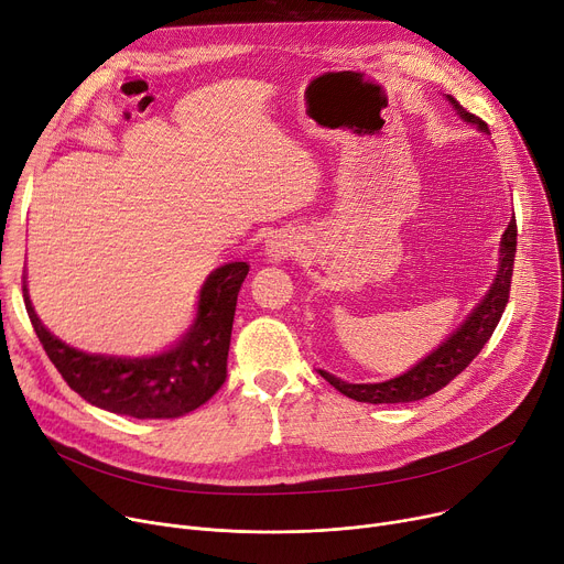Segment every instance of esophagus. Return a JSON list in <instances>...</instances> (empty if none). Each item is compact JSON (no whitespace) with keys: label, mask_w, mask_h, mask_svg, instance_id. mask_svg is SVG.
Here are the masks:
<instances>
[{"label":"esophagus","mask_w":564,"mask_h":564,"mask_svg":"<svg viewBox=\"0 0 564 564\" xmlns=\"http://www.w3.org/2000/svg\"><path fill=\"white\" fill-rule=\"evenodd\" d=\"M291 254V250L286 248V243H273L271 248H269V257L273 259V261H282V259H286Z\"/></svg>","instance_id":"obj_1"}]
</instances>
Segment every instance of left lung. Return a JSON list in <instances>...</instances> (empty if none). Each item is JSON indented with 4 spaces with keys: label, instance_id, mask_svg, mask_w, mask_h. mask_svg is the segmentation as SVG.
<instances>
[{
    "label": "left lung",
    "instance_id": "8db88e82",
    "mask_svg": "<svg viewBox=\"0 0 564 564\" xmlns=\"http://www.w3.org/2000/svg\"><path fill=\"white\" fill-rule=\"evenodd\" d=\"M448 102L455 107L462 120H467L476 124L480 131H487L489 127L485 120L478 116L469 113L465 107H462L455 97L448 95ZM514 252H517V220L512 216L508 229L503 231L501 239V267L496 271L494 284L489 286L487 295L476 305V310L469 314V318L462 323L455 333L442 341L427 357L416 361L414 367L399 376L384 382H373V384H352L344 382L341 378L318 371L329 384H333L337 391L359 403H412L421 401L425 395L435 393L444 389L455 376L465 371L474 357L482 350V346L489 341L491 333L499 325L508 297H510V284H512V269H514Z\"/></svg>",
    "mask_w": 564,
    "mask_h": 564
}]
</instances>
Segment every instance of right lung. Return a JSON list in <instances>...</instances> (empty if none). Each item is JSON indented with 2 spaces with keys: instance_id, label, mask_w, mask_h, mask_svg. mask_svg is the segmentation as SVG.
<instances>
[{
  "instance_id": "1",
  "label": "right lung",
  "mask_w": 564,
  "mask_h": 564,
  "mask_svg": "<svg viewBox=\"0 0 564 564\" xmlns=\"http://www.w3.org/2000/svg\"><path fill=\"white\" fill-rule=\"evenodd\" d=\"M248 271L246 261L216 269L200 289L188 333L173 348L152 357L90 355L63 344L33 312L26 284L22 293L47 357L84 401L134 419H177L205 405L227 378L231 323Z\"/></svg>"
}]
</instances>
